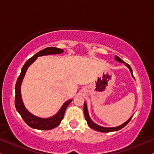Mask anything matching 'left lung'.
Segmentation results:
<instances>
[{
  "instance_id": "1",
  "label": "left lung",
  "mask_w": 154,
  "mask_h": 154,
  "mask_svg": "<svg viewBox=\"0 0 154 154\" xmlns=\"http://www.w3.org/2000/svg\"><path fill=\"white\" fill-rule=\"evenodd\" d=\"M115 59L118 60V61L121 62V63H125L123 61V60H121L120 58H119V56H115ZM125 64H126V66L128 67V68L130 69L131 71V75L132 76L134 77V75H133V71H132V69L131 68V66L128 65V63H125ZM83 111H84V116H85V119H86V120L87 121V123H88V126L91 127V128H93V129L97 131H100V132H103V133H106V132H111V131H119L121 129V128H123L124 126H126L127 124H128V122L131 121V118H130L129 119H128V121H126V122H125L123 124L121 125V126H118V127H113V128H105V127H102V126H98V125L96 124V123L93 122L91 121V119H90V117H89V115H88V110H87V106H86V103H84V106H83Z\"/></svg>"
}]
</instances>
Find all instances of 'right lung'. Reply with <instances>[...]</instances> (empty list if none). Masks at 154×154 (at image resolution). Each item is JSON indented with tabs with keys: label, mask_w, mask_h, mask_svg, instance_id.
<instances>
[{
	"label": "right lung",
	"mask_w": 154,
	"mask_h": 154,
	"mask_svg": "<svg viewBox=\"0 0 154 154\" xmlns=\"http://www.w3.org/2000/svg\"><path fill=\"white\" fill-rule=\"evenodd\" d=\"M63 52L62 49L56 48V47H48V48L43 49L36 54H35L33 57L29 58L24 66H23L21 72H20V75H19L18 79H17L16 84V96H15V106H16V109L17 111L20 113L22 119H23L26 124L33 128L39 130H51L53 128H56L58 126L61 122L62 119H63L64 114H65V111L66 108L69 105L72 100H68L62 106L61 109L58 111L56 116L54 117L48 118V119H40L36 116H34L31 113H30L26 108L24 107L21 95H20V85H21L22 81L23 79V77L26 73L27 68H28L32 63L35 61V59L38 56H45V55H51V54H61Z\"/></svg>",
	"instance_id": "add662e5"
}]
</instances>
